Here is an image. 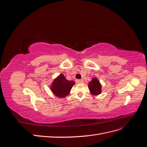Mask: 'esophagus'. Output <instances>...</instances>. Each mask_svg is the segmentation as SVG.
<instances>
[{
	"mask_svg": "<svg viewBox=\"0 0 147 147\" xmlns=\"http://www.w3.org/2000/svg\"><path fill=\"white\" fill-rule=\"evenodd\" d=\"M76 83H83V80H76Z\"/></svg>",
	"mask_w": 147,
	"mask_h": 147,
	"instance_id": "esophagus-1",
	"label": "esophagus"
}]
</instances>
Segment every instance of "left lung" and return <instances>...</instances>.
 Listing matches in <instances>:
<instances>
[{
	"label": "left lung",
	"instance_id": "obj_1",
	"mask_svg": "<svg viewBox=\"0 0 147 147\" xmlns=\"http://www.w3.org/2000/svg\"><path fill=\"white\" fill-rule=\"evenodd\" d=\"M88 88L92 95L97 96L102 92V85L97 78H92L91 81L88 83Z\"/></svg>",
	"mask_w": 147,
	"mask_h": 147
}]
</instances>
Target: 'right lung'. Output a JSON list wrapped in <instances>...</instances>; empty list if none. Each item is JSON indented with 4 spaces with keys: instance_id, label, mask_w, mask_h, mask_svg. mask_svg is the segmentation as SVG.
<instances>
[{
    "instance_id": "right-lung-1",
    "label": "right lung",
    "mask_w": 147,
    "mask_h": 147,
    "mask_svg": "<svg viewBox=\"0 0 147 147\" xmlns=\"http://www.w3.org/2000/svg\"><path fill=\"white\" fill-rule=\"evenodd\" d=\"M75 84L74 81L67 80L64 75L61 74L53 81L50 90L56 96L64 98L69 94Z\"/></svg>"
}]
</instances>
